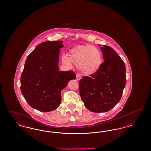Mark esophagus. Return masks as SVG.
<instances>
[{"mask_svg":"<svg viewBox=\"0 0 151 151\" xmlns=\"http://www.w3.org/2000/svg\"><path fill=\"white\" fill-rule=\"evenodd\" d=\"M81 78V75L80 73H77V75H76V80H80Z\"/></svg>","mask_w":151,"mask_h":151,"instance_id":"1","label":"esophagus"}]
</instances>
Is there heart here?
<instances>
[{"mask_svg": "<svg viewBox=\"0 0 151 151\" xmlns=\"http://www.w3.org/2000/svg\"><path fill=\"white\" fill-rule=\"evenodd\" d=\"M63 60L67 65L71 62L79 65L82 73L92 75L99 71L102 63V55L101 51L92 45H78L70 51L68 57Z\"/></svg>", "mask_w": 151, "mask_h": 151, "instance_id": "b5f03b06", "label": "heart"}]
</instances>
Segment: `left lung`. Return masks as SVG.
<instances>
[{"mask_svg":"<svg viewBox=\"0 0 151 151\" xmlns=\"http://www.w3.org/2000/svg\"><path fill=\"white\" fill-rule=\"evenodd\" d=\"M101 50L104 61L100 69L79 81V93L84 106L94 113L114 108L121 100L126 84V66L122 59L108 46L104 45Z\"/></svg>","mask_w":151,"mask_h":151,"instance_id":"8db88e82","label":"left lung"}]
</instances>
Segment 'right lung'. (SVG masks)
<instances>
[{
    "instance_id": "1",
    "label": "right lung",
    "mask_w": 151,
    "mask_h": 151,
    "mask_svg": "<svg viewBox=\"0 0 151 151\" xmlns=\"http://www.w3.org/2000/svg\"><path fill=\"white\" fill-rule=\"evenodd\" d=\"M63 41L39 44L26 59L20 78L21 91L29 105L42 112L57 109L61 103V91L72 79V71H60L58 58Z\"/></svg>"
}]
</instances>
